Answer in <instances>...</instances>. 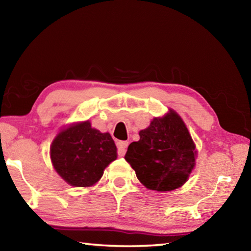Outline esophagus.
<instances>
[{
    "label": "esophagus",
    "instance_id": "esophagus-1",
    "mask_svg": "<svg viewBox=\"0 0 251 251\" xmlns=\"http://www.w3.org/2000/svg\"><path fill=\"white\" fill-rule=\"evenodd\" d=\"M116 146H117V154H119V156H124L127 150V147H128V142L119 141L116 143Z\"/></svg>",
    "mask_w": 251,
    "mask_h": 251
}]
</instances>
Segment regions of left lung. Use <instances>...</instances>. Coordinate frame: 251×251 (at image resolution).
Instances as JSON below:
<instances>
[{
	"mask_svg": "<svg viewBox=\"0 0 251 251\" xmlns=\"http://www.w3.org/2000/svg\"><path fill=\"white\" fill-rule=\"evenodd\" d=\"M131 142L125 159L146 188L166 192L183 185L195 166V145L177 112L155 117Z\"/></svg>",
	"mask_w": 251,
	"mask_h": 251,
	"instance_id": "8db88e82",
	"label": "left lung"
}]
</instances>
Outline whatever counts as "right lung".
Here are the masks:
<instances>
[{"mask_svg": "<svg viewBox=\"0 0 251 251\" xmlns=\"http://www.w3.org/2000/svg\"><path fill=\"white\" fill-rule=\"evenodd\" d=\"M116 157V147L111 135L92 128L88 121L62 129L50 147L52 166L72 186L94 185Z\"/></svg>", "mask_w": 251, "mask_h": 251, "instance_id": "1", "label": "right lung"}]
</instances>
